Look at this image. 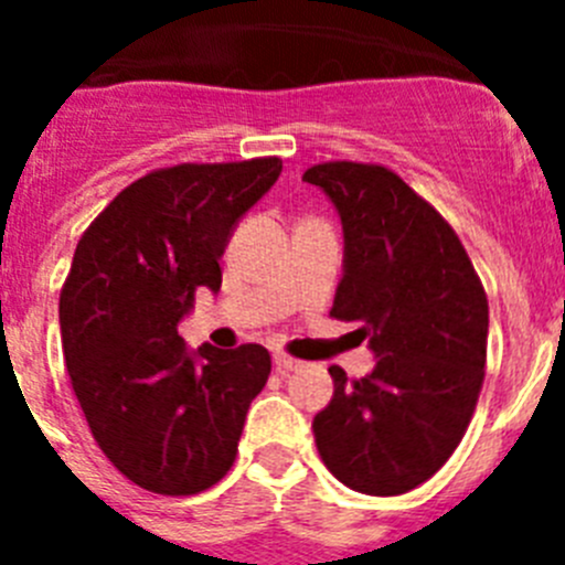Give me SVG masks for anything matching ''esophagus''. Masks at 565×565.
Returning <instances> with one entry per match:
<instances>
[{"label":"esophagus","instance_id":"34e87169","mask_svg":"<svg viewBox=\"0 0 565 565\" xmlns=\"http://www.w3.org/2000/svg\"><path fill=\"white\" fill-rule=\"evenodd\" d=\"M274 367H277L279 373H291V371H299V367H302V362L286 356V353H274Z\"/></svg>","mask_w":565,"mask_h":565}]
</instances>
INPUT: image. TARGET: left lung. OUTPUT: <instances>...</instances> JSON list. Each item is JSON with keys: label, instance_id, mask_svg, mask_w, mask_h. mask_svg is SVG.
Wrapping results in <instances>:
<instances>
[{"label": "left lung", "instance_id": "left-lung-1", "mask_svg": "<svg viewBox=\"0 0 565 565\" xmlns=\"http://www.w3.org/2000/svg\"><path fill=\"white\" fill-rule=\"evenodd\" d=\"M302 181L342 221V279L331 317L362 322L373 371L313 416L317 450L344 487L402 495L436 476L467 433L487 364L489 306L461 239L384 167L319 163Z\"/></svg>", "mask_w": 565, "mask_h": 565}]
</instances>
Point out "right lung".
Wrapping results in <instances>:
<instances>
[{"mask_svg": "<svg viewBox=\"0 0 565 565\" xmlns=\"http://www.w3.org/2000/svg\"><path fill=\"white\" fill-rule=\"evenodd\" d=\"M279 172V158L158 169L78 239L58 297L70 382L104 456L149 492L221 481L266 387L263 344L192 351L178 326L201 288L221 291L228 239Z\"/></svg>", "mask_w": 565, "mask_h": 565, "instance_id": "obj_1", "label": "right lung"}]
</instances>
